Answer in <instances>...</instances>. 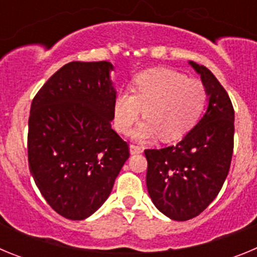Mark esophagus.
Segmentation results:
<instances>
[{
	"mask_svg": "<svg viewBox=\"0 0 257 257\" xmlns=\"http://www.w3.org/2000/svg\"><path fill=\"white\" fill-rule=\"evenodd\" d=\"M143 147H140V145H136V144H131L130 145V152L131 154H139V153H143Z\"/></svg>",
	"mask_w": 257,
	"mask_h": 257,
	"instance_id": "esophagus-1",
	"label": "esophagus"
}]
</instances>
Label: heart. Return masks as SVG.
Instances as JSON below:
<instances>
[{"label":"heart","instance_id":"1","mask_svg":"<svg viewBox=\"0 0 257 257\" xmlns=\"http://www.w3.org/2000/svg\"><path fill=\"white\" fill-rule=\"evenodd\" d=\"M207 100L205 85L198 79L167 68H152L134 79V94L122 91L113 106L118 133L127 134L143 113L147 118L134 133L139 140L161 134L166 142L179 140L201 118Z\"/></svg>","mask_w":257,"mask_h":257}]
</instances>
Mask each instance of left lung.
Instances as JSON below:
<instances>
[{"mask_svg": "<svg viewBox=\"0 0 257 257\" xmlns=\"http://www.w3.org/2000/svg\"><path fill=\"white\" fill-rule=\"evenodd\" d=\"M189 63L207 91L205 115L176 145L144 152L149 196L161 212L178 221L198 216L216 198L234 148V109L228 92L205 65Z\"/></svg>", "mask_w": 257, "mask_h": 257, "instance_id": "left-lung-1", "label": "left lung"}]
</instances>
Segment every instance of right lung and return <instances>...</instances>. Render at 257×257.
<instances>
[{
  "mask_svg": "<svg viewBox=\"0 0 257 257\" xmlns=\"http://www.w3.org/2000/svg\"><path fill=\"white\" fill-rule=\"evenodd\" d=\"M109 61H72L33 97L28 121V163L51 208L83 220L103 205L130 157L112 128L115 90Z\"/></svg>",
  "mask_w": 257,
  "mask_h": 257,
  "instance_id": "1",
  "label": "right lung"
}]
</instances>
